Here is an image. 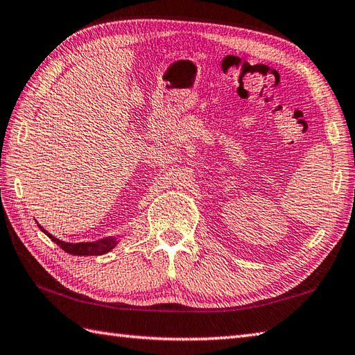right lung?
Instances as JSON below:
<instances>
[{
	"instance_id": "add662e5",
	"label": "right lung",
	"mask_w": 355,
	"mask_h": 355,
	"mask_svg": "<svg viewBox=\"0 0 355 355\" xmlns=\"http://www.w3.org/2000/svg\"><path fill=\"white\" fill-rule=\"evenodd\" d=\"M40 229L47 235L49 239L57 243V245L62 249V251H66L67 254H72V255H103V254H106L109 251H112V249L116 246V243H118L112 237L101 239V240L90 241V243H66V241H61L58 239H55L52 234H49L47 231H44V229L41 226H40Z\"/></svg>"
}]
</instances>
